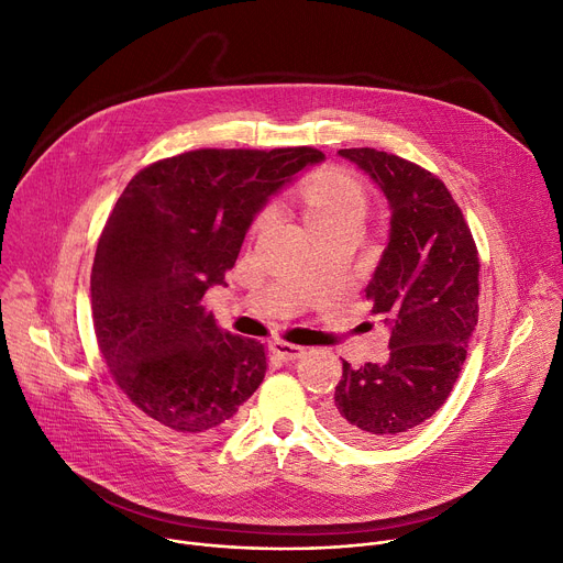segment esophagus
<instances>
[{
  "instance_id": "esophagus-1",
  "label": "esophagus",
  "mask_w": 563,
  "mask_h": 563,
  "mask_svg": "<svg viewBox=\"0 0 563 563\" xmlns=\"http://www.w3.org/2000/svg\"><path fill=\"white\" fill-rule=\"evenodd\" d=\"M272 351H274V356H278L280 361H294V358H301L303 356L306 346L291 344V342H285V340H274L272 342Z\"/></svg>"
}]
</instances>
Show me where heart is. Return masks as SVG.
<instances>
[{
    "label": "heart",
    "mask_w": 563,
    "mask_h": 563,
    "mask_svg": "<svg viewBox=\"0 0 563 563\" xmlns=\"http://www.w3.org/2000/svg\"><path fill=\"white\" fill-rule=\"evenodd\" d=\"M365 194L342 173H321L303 191V210L310 228L344 219L365 217Z\"/></svg>",
    "instance_id": "heart-1"
}]
</instances>
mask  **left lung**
I'll return each instance as SVG.
<instances>
[{
	"label": "left lung",
	"instance_id": "left-lung-1",
	"mask_svg": "<svg viewBox=\"0 0 563 563\" xmlns=\"http://www.w3.org/2000/svg\"><path fill=\"white\" fill-rule=\"evenodd\" d=\"M390 202V242L365 287L390 327L386 363L353 369L323 410L349 442L404 438L445 404L479 319V255L461 207L427 168L374 147H344Z\"/></svg>",
	"mask_w": 563,
	"mask_h": 563
}]
</instances>
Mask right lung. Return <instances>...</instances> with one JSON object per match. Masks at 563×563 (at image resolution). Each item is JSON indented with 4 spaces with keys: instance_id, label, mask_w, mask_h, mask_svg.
<instances>
[{
    "instance_id": "obj_1",
    "label": "right lung",
    "mask_w": 563,
    "mask_h": 563,
    "mask_svg": "<svg viewBox=\"0 0 563 563\" xmlns=\"http://www.w3.org/2000/svg\"><path fill=\"white\" fill-rule=\"evenodd\" d=\"M323 153L200 147L139 170L100 234L91 310L118 388L153 429L217 438L257 390L264 344L217 327L205 291L225 285L249 225Z\"/></svg>"
}]
</instances>
